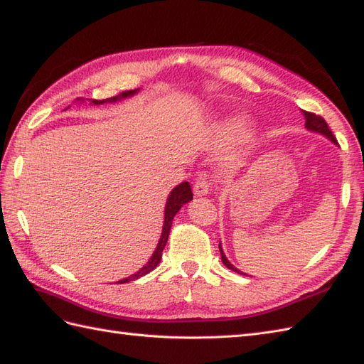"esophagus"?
<instances>
[{
  "instance_id": "34e87169",
  "label": "esophagus",
  "mask_w": 364,
  "mask_h": 364,
  "mask_svg": "<svg viewBox=\"0 0 364 364\" xmlns=\"http://www.w3.org/2000/svg\"><path fill=\"white\" fill-rule=\"evenodd\" d=\"M209 189H210V186H209L208 180L204 178V176H200V178L195 181V184H193V193L197 195V197H203V195H208Z\"/></svg>"
}]
</instances>
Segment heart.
<instances>
[{
	"label": "heart",
	"mask_w": 364,
	"mask_h": 364,
	"mask_svg": "<svg viewBox=\"0 0 364 364\" xmlns=\"http://www.w3.org/2000/svg\"><path fill=\"white\" fill-rule=\"evenodd\" d=\"M246 130V124H245V121H235L234 124H230V127H228V132H245Z\"/></svg>",
	"instance_id": "obj_1"
}]
</instances>
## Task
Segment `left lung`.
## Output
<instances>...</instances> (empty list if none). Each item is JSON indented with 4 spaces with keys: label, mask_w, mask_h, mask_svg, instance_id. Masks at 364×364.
Masks as SVG:
<instances>
[{
    "label": "left lung",
    "mask_w": 364,
    "mask_h": 364,
    "mask_svg": "<svg viewBox=\"0 0 364 364\" xmlns=\"http://www.w3.org/2000/svg\"><path fill=\"white\" fill-rule=\"evenodd\" d=\"M301 112H303L304 119H306V124H304V126H306L307 129L312 130V132H318V134H321V135H324V136H328L332 143L338 144L337 138L333 136L332 130L329 129L328 123H326L323 117L315 115V114H312V112H306V110H301ZM218 247H220V254H221V262H223V264H225L228 269H232V271H235L237 274H243V272H240L235 266H232V264L229 263V259L226 258L225 252H223V249H221V243L218 245Z\"/></svg>",
    "instance_id": "obj_1"
}]
</instances>
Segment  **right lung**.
<instances>
[{"mask_svg":"<svg viewBox=\"0 0 364 364\" xmlns=\"http://www.w3.org/2000/svg\"><path fill=\"white\" fill-rule=\"evenodd\" d=\"M136 92H138V89H135V90H126V92H123V93H119V95H117V97H110V98H107V100H92V102H93V105H102V102H115V101H118V100H121V98L132 97L134 93H136ZM89 101H90V100H89ZM192 198H193V195H192L191 184H189L188 181H184V183L176 186V188L171 192L169 198H167V201H166L164 226H163V232H161V238H160V241H158V246H156V249H155V252L152 254L151 259H149V262L146 263V266L139 269V271H138L136 274L130 275V277H127V278L119 279V282H117V283L123 284V283L132 282V279H136V278L143 277V275L149 274L151 271H154V269H155L158 264H160L161 255H163V249H164V246H166V243H167V238H169V232H171V228H172V220H173V217L176 215V212H178V210L183 208V204L189 203Z\"/></svg>","mask_w":364,"mask_h":364,"instance_id":"right-lung-1","label":"right lung"}]
</instances>
